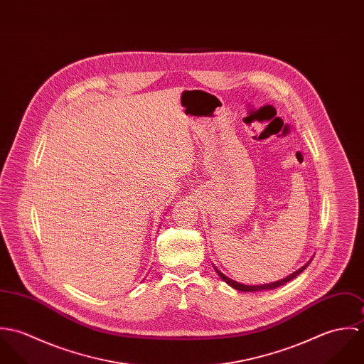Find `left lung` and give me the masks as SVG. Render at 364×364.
<instances>
[{
    "instance_id": "8db88e82",
    "label": "left lung",
    "mask_w": 364,
    "mask_h": 364,
    "mask_svg": "<svg viewBox=\"0 0 364 364\" xmlns=\"http://www.w3.org/2000/svg\"><path fill=\"white\" fill-rule=\"evenodd\" d=\"M311 262V260H310ZM310 262L307 263V264H304L303 267H300L299 270H296L294 273H291L290 276H287L286 279H282V280H279V282H274V283H270V284H263V286H245V284H240V283H237V282H234V280H231V279H228L227 276H224L218 269H215V272L218 273V276L225 282V283H228L231 287H234V289H237V290H240V291H260V290H272V289H276V287H280V286H283L284 283H287V282H290V280H293L296 276H299L309 264H310Z\"/></svg>"
}]
</instances>
